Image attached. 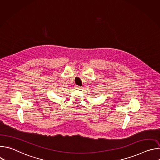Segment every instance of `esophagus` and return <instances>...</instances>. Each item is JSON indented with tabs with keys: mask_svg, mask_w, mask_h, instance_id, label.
I'll list each match as a JSON object with an SVG mask.
<instances>
[{
	"mask_svg": "<svg viewBox=\"0 0 160 160\" xmlns=\"http://www.w3.org/2000/svg\"><path fill=\"white\" fill-rule=\"evenodd\" d=\"M75 89H77V90H80V89H82V87H79V86H78V85H75Z\"/></svg>",
	"mask_w": 160,
	"mask_h": 160,
	"instance_id": "1",
	"label": "esophagus"
}]
</instances>
